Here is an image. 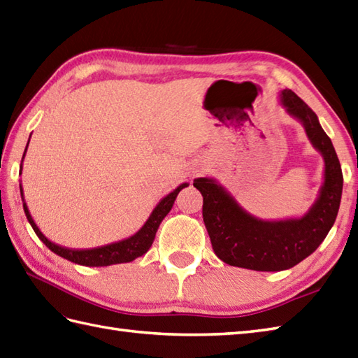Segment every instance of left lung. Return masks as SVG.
<instances>
[{
	"instance_id": "8db88e82",
	"label": "left lung",
	"mask_w": 358,
	"mask_h": 358,
	"mask_svg": "<svg viewBox=\"0 0 358 358\" xmlns=\"http://www.w3.org/2000/svg\"><path fill=\"white\" fill-rule=\"evenodd\" d=\"M279 102L302 123L306 137L323 157L319 196L301 218L265 221L248 213L217 180L201 177L194 186L203 195V220L215 255L229 265L256 271H282L315 252L334 226L343 176L331 138L317 115L292 90H282Z\"/></svg>"
}]
</instances>
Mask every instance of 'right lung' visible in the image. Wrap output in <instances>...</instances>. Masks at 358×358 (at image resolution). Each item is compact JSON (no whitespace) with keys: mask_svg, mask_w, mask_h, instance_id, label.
<instances>
[{"mask_svg":"<svg viewBox=\"0 0 358 358\" xmlns=\"http://www.w3.org/2000/svg\"><path fill=\"white\" fill-rule=\"evenodd\" d=\"M29 141H30V138H29ZM27 146H29V143H27ZM26 152H27V148H26V151H24L22 160H21V172H22V162H24V157H26ZM187 186H189V182H182V185H180L177 189H173L171 194L162 198L160 203L154 207V210L151 212V215H149L146 222L132 236H129L127 239H122V241H119V243H113V244L102 245L97 248H87V250H71V248L61 247V245L52 243L50 239H47L45 235L36 226V222L31 218L26 199H24V192H22L21 185H20V190H21L24 212H26V217L30 222V226L33 227V230H35L38 238L43 241L50 250L56 253L57 256L64 257V259H69V261H71L74 264H79V265H85V267H106V265H113V264L131 262V261L137 259L138 256L145 255L149 248H151L157 230H159L160 222L163 221L166 215L171 212L173 201H176L178 192L182 187H187Z\"/></svg>","mask_w":358,"mask_h":358,"instance_id":"add662e5","label":"right lung"}]
</instances>
